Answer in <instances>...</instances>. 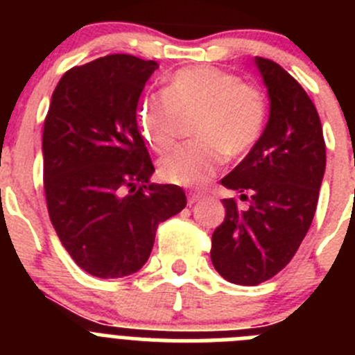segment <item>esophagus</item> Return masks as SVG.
<instances>
[{
	"label": "esophagus",
	"mask_w": 355,
	"mask_h": 355,
	"mask_svg": "<svg viewBox=\"0 0 355 355\" xmlns=\"http://www.w3.org/2000/svg\"><path fill=\"white\" fill-rule=\"evenodd\" d=\"M202 199V193H188V205L192 206Z\"/></svg>",
	"instance_id": "1"
}]
</instances>
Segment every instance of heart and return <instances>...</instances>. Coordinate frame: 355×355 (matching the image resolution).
<instances>
[{"mask_svg":"<svg viewBox=\"0 0 355 355\" xmlns=\"http://www.w3.org/2000/svg\"><path fill=\"white\" fill-rule=\"evenodd\" d=\"M199 114L197 140L180 146L159 162V178L181 187H200L218 172L224 155H247L261 139L266 124L265 96L241 83L233 72L196 65L172 74L163 96L144 99L139 108L142 135L153 149L165 153L180 133V117Z\"/></svg>","mask_w":355,"mask_h":355,"instance_id":"obj_1","label":"heart"}]
</instances>
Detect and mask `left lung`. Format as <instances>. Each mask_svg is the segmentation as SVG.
<instances>
[{
    "mask_svg": "<svg viewBox=\"0 0 355 355\" xmlns=\"http://www.w3.org/2000/svg\"><path fill=\"white\" fill-rule=\"evenodd\" d=\"M270 99L261 139L220 183L249 206L224 199L225 218L211 236L215 270L254 286L295 256L316 211L325 174V142L315 105L279 64L254 58Z\"/></svg>",
    "mask_w": 355,
    "mask_h": 355,
    "instance_id": "8db88e82",
    "label": "left lung"
}]
</instances>
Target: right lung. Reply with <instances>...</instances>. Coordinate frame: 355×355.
Wrapping results in <instances>:
<instances>
[{
    "instance_id": "1",
    "label": "right lung",
    "mask_w": 355,
    "mask_h": 355,
    "mask_svg": "<svg viewBox=\"0 0 355 355\" xmlns=\"http://www.w3.org/2000/svg\"><path fill=\"white\" fill-rule=\"evenodd\" d=\"M155 60L108 55L62 76L44 122V190L56 234L80 268L101 279L139 272L158 224L187 206L155 172L137 106Z\"/></svg>"
}]
</instances>
